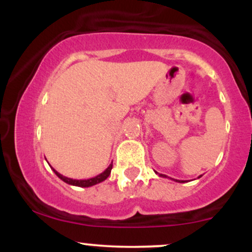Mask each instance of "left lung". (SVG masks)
Listing matches in <instances>:
<instances>
[{
  "instance_id": "1",
  "label": "left lung",
  "mask_w": 252,
  "mask_h": 252,
  "mask_svg": "<svg viewBox=\"0 0 252 252\" xmlns=\"http://www.w3.org/2000/svg\"><path fill=\"white\" fill-rule=\"evenodd\" d=\"M156 173V174H158V172H155ZM158 176H162V178H168V176H167V175H164V174H158ZM201 176V175H200ZM200 176H199V178H200ZM170 179V180H174L175 182H185L184 180H176V179H173V178H169Z\"/></svg>"
}]
</instances>
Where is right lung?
Masks as SVG:
<instances>
[{
  "mask_svg": "<svg viewBox=\"0 0 252 252\" xmlns=\"http://www.w3.org/2000/svg\"><path fill=\"white\" fill-rule=\"evenodd\" d=\"M52 169H53V172L56 173V175L58 176V178L62 179L63 182H66V184L72 185V186H77V187H91V186H94V185L99 184V182H103L104 180H106V179H108V176L110 175V173H111V169H112V162L109 164L108 168L104 170L103 173L96 175L94 178L84 179V180H77V179L67 178V176H63V174H60V173L57 172L54 168H52Z\"/></svg>",
  "mask_w": 252,
  "mask_h": 252,
  "instance_id": "right-lung-1",
  "label": "right lung"
}]
</instances>
